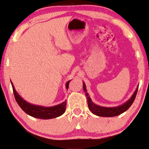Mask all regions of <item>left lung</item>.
<instances>
[{
	"label": "left lung",
	"instance_id": "1",
	"mask_svg": "<svg viewBox=\"0 0 149 149\" xmlns=\"http://www.w3.org/2000/svg\"><path fill=\"white\" fill-rule=\"evenodd\" d=\"M138 87L139 86L137 87L136 91H134V94L130 97V99H128V100H127L123 104L120 105L119 106H116V107L107 108L97 105L92 102L91 98L89 97L88 93H87L85 84L83 82V89L84 92L86 93L87 99H88V104L89 110L93 114L100 117H114L119 116V115L124 113L125 111H127L130 107L131 105L132 104L134 100L136 99L137 90H138Z\"/></svg>",
	"mask_w": 149,
	"mask_h": 149
}]
</instances>
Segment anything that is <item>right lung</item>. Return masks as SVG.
<instances>
[{
  "mask_svg": "<svg viewBox=\"0 0 149 149\" xmlns=\"http://www.w3.org/2000/svg\"><path fill=\"white\" fill-rule=\"evenodd\" d=\"M71 80H69L66 84V88L68 89L69 84ZM13 88V91L15 99L18 103L19 106L25 113L35 118L42 119H50L58 117L61 116L65 111L66 101L63 102L60 104L52 106V107H44V106H38L30 104L24 100L15 91L13 83L11 82Z\"/></svg>",
  "mask_w": 149,
  "mask_h": 149,
  "instance_id": "1",
  "label": "right lung"
}]
</instances>
